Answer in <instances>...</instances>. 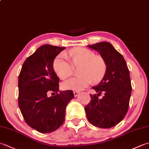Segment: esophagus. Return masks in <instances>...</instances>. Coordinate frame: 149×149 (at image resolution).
<instances>
[{"mask_svg": "<svg viewBox=\"0 0 149 149\" xmlns=\"http://www.w3.org/2000/svg\"><path fill=\"white\" fill-rule=\"evenodd\" d=\"M80 93V91H74V96L75 97H77L78 95H79V93Z\"/></svg>", "mask_w": 149, "mask_h": 149, "instance_id": "1", "label": "esophagus"}]
</instances>
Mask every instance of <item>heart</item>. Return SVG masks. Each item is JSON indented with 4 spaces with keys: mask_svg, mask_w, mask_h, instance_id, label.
Here are the masks:
<instances>
[{
    "mask_svg": "<svg viewBox=\"0 0 149 149\" xmlns=\"http://www.w3.org/2000/svg\"><path fill=\"white\" fill-rule=\"evenodd\" d=\"M68 56L71 62L69 61ZM74 67L78 68L79 77L72 78L62 84L64 90L80 91L92 83L102 79L107 71V62L103 56L95 55L94 51L78 47L69 50L68 56L61 53L56 57L53 68L57 75L62 80L71 76Z\"/></svg>",
    "mask_w": 149,
    "mask_h": 149,
    "instance_id": "b5f03b06",
    "label": "heart"
}]
</instances>
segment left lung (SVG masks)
Wrapping results in <instances>:
<instances>
[{
    "label": "left lung",
    "mask_w": 149,
    "mask_h": 149,
    "mask_svg": "<svg viewBox=\"0 0 149 149\" xmlns=\"http://www.w3.org/2000/svg\"><path fill=\"white\" fill-rule=\"evenodd\" d=\"M88 47L104 57L107 68L100 83L92 88L98 94L90 95L85 112L94 126L112 127L122 121L129 109L132 91L129 69L123 56L110 43L102 42ZM102 93L104 95L100 99Z\"/></svg>",
    "instance_id": "8db88e82"
}]
</instances>
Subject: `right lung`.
I'll list each match as a JSON object with an SVG mask.
<instances>
[{
    "label": "right lung",
    "instance_id": "obj_1",
    "mask_svg": "<svg viewBox=\"0 0 149 149\" xmlns=\"http://www.w3.org/2000/svg\"><path fill=\"white\" fill-rule=\"evenodd\" d=\"M65 49L50 45L39 47L24 61L19 74V107L26 122L40 132L58 129L64 122L66 106L74 98L72 90H59V79L53 68L56 56ZM49 92L56 94L49 97Z\"/></svg>",
    "mask_w": 149,
    "mask_h": 149
}]
</instances>
